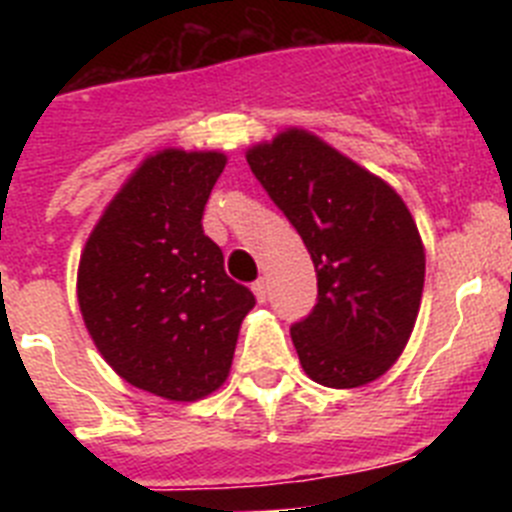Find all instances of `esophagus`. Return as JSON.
Returning a JSON list of instances; mask_svg holds the SVG:
<instances>
[{"mask_svg": "<svg viewBox=\"0 0 512 512\" xmlns=\"http://www.w3.org/2000/svg\"><path fill=\"white\" fill-rule=\"evenodd\" d=\"M251 289H253V295H256V300L266 302V282H264V279H256Z\"/></svg>", "mask_w": 512, "mask_h": 512, "instance_id": "obj_1", "label": "esophagus"}]
</instances>
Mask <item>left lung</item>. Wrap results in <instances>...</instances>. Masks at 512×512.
Masks as SVG:
<instances>
[{"mask_svg":"<svg viewBox=\"0 0 512 512\" xmlns=\"http://www.w3.org/2000/svg\"><path fill=\"white\" fill-rule=\"evenodd\" d=\"M246 158L318 274V302L289 328L302 369L336 390L374 382L418 318L425 253L413 215L390 184L305 130Z\"/></svg>","mask_w":512,"mask_h":512,"instance_id":"1","label":"left lung"}]
</instances>
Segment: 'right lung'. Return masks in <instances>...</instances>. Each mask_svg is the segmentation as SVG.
Listing matches in <instances>:
<instances>
[{"label": "right lung", "instance_id": "right-lung-1", "mask_svg": "<svg viewBox=\"0 0 512 512\" xmlns=\"http://www.w3.org/2000/svg\"><path fill=\"white\" fill-rule=\"evenodd\" d=\"M223 169L217 151L146 158L81 253L79 307L99 354L125 382L166 400H200L225 382L256 305L202 230Z\"/></svg>", "mask_w": 512, "mask_h": 512}]
</instances>
